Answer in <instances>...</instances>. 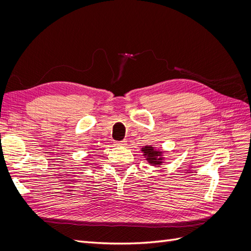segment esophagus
Segmentation results:
<instances>
[{"instance_id": "esophagus-1", "label": "esophagus", "mask_w": 251, "mask_h": 251, "mask_svg": "<svg viewBox=\"0 0 251 251\" xmlns=\"http://www.w3.org/2000/svg\"><path fill=\"white\" fill-rule=\"evenodd\" d=\"M126 140H121V141H114V144H115V147H124L126 146Z\"/></svg>"}]
</instances>
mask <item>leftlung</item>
Segmentation results:
<instances>
[{
	"label": "left lung",
	"instance_id": "8db88e82",
	"mask_svg": "<svg viewBox=\"0 0 251 251\" xmlns=\"http://www.w3.org/2000/svg\"><path fill=\"white\" fill-rule=\"evenodd\" d=\"M141 151H143V155L147 157V160L150 164L160 165L162 163L163 157H161L162 156L161 151H157L153 147H149V146L142 148Z\"/></svg>",
	"mask_w": 251,
	"mask_h": 251
}]
</instances>
